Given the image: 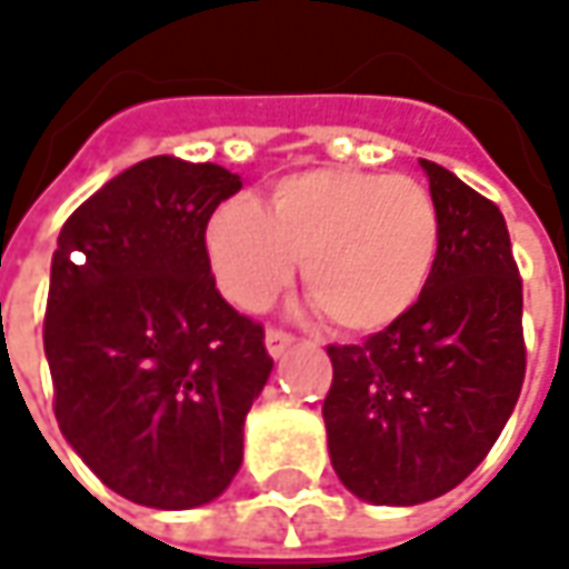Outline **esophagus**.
<instances>
[{
	"instance_id": "34e87169",
	"label": "esophagus",
	"mask_w": 569,
	"mask_h": 569,
	"mask_svg": "<svg viewBox=\"0 0 569 569\" xmlns=\"http://www.w3.org/2000/svg\"><path fill=\"white\" fill-rule=\"evenodd\" d=\"M291 345H295V339H291L288 332H281V329H269V332H266V351H269L272 358H281Z\"/></svg>"
}]
</instances>
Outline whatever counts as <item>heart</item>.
<instances>
[{
  "label": "heart",
  "instance_id": "obj_1",
  "mask_svg": "<svg viewBox=\"0 0 569 569\" xmlns=\"http://www.w3.org/2000/svg\"><path fill=\"white\" fill-rule=\"evenodd\" d=\"M206 252L221 295L262 310L295 274L348 336L399 322L421 300L440 256V211L411 177L313 167L281 177L266 211L230 196L211 211Z\"/></svg>",
  "mask_w": 569,
  "mask_h": 569
}]
</instances>
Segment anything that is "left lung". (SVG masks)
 <instances>
[{
    "mask_svg": "<svg viewBox=\"0 0 569 569\" xmlns=\"http://www.w3.org/2000/svg\"><path fill=\"white\" fill-rule=\"evenodd\" d=\"M440 211V256L421 300L363 345H329L322 402L341 485L377 507H415L466 481L513 415L522 377V281L500 208L421 161Z\"/></svg>",
    "mask_w": 569,
    "mask_h": 569,
    "instance_id": "obj_1",
    "label": "left lung"
}]
</instances>
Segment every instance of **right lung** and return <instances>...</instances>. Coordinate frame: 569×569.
Segmentation results:
<instances>
[{
	"instance_id": "obj_1",
	"label": "right lung",
	"mask_w": 569,
	"mask_h": 569,
	"mask_svg": "<svg viewBox=\"0 0 569 569\" xmlns=\"http://www.w3.org/2000/svg\"><path fill=\"white\" fill-rule=\"evenodd\" d=\"M218 164L158 154L59 230L43 351L62 437L132 503L192 510L228 491L272 373L266 332L214 288L206 224L240 192Z\"/></svg>"
}]
</instances>
